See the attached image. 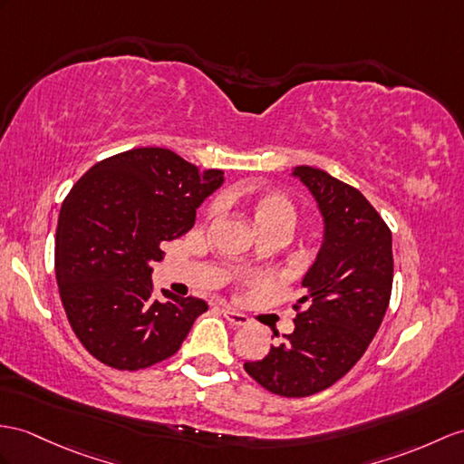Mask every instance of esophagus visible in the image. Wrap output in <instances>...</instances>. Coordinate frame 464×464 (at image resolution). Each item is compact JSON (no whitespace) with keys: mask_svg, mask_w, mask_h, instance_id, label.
<instances>
[{"mask_svg":"<svg viewBox=\"0 0 464 464\" xmlns=\"http://www.w3.org/2000/svg\"><path fill=\"white\" fill-rule=\"evenodd\" d=\"M222 314H224V317L228 319L232 324H236V326H244V324L250 323V319H247L244 313L234 311V309H230V307H222Z\"/></svg>","mask_w":464,"mask_h":464,"instance_id":"obj_1","label":"esophagus"}]
</instances>
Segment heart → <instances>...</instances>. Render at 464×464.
Listing matches in <instances>:
<instances>
[{
	"instance_id": "1",
	"label": "heart",
	"mask_w": 464,
	"mask_h": 464,
	"mask_svg": "<svg viewBox=\"0 0 464 464\" xmlns=\"http://www.w3.org/2000/svg\"><path fill=\"white\" fill-rule=\"evenodd\" d=\"M242 207L250 214L256 228H279L289 234L295 226L297 210L293 202L277 190H250L240 195Z\"/></svg>"
}]
</instances>
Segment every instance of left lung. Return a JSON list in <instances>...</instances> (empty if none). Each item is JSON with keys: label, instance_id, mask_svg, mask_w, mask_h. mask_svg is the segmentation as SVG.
Returning <instances> with one entry per match:
<instances>
[{"label": "left lung", "instance_id": "1", "mask_svg": "<svg viewBox=\"0 0 464 464\" xmlns=\"http://www.w3.org/2000/svg\"><path fill=\"white\" fill-rule=\"evenodd\" d=\"M293 177L317 200L323 244L293 304L295 331L244 370L271 393L307 398L341 380L376 336L390 304L393 256L388 224L358 188L309 165L293 169Z\"/></svg>", "mask_w": 464, "mask_h": 464}]
</instances>
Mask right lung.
Masks as SVG:
<instances>
[{"label": "right lung", "instance_id": "add662e5", "mask_svg": "<svg viewBox=\"0 0 464 464\" xmlns=\"http://www.w3.org/2000/svg\"><path fill=\"white\" fill-rule=\"evenodd\" d=\"M224 183L171 150L140 147L90 167L59 214L56 284L66 317L102 364L141 370L173 356L208 304L163 289L151 264L163 242L193 228L197 208Z\"/></svg>", "mask_w": 464, "mask_h": 464}]
</instances>
